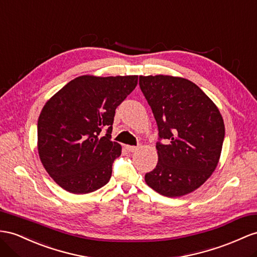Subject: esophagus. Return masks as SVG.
Segmentation results:
<instances>
[{"mask_svg":"<svg viewBox=\"0 0 257 257\" xmlns=\"http://www.w3.org/2000/svg\"><path fill=\"white\" fill-rule=\"evenodd\" d=\"M139 149L138 147H133V146H126V150L129 151V152H136V151Z\"/></svg>","mask_w":257,"mask_h":257,"instance_id":"esophagus-1","label":"esophagus"}]
</instances>
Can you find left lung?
Masks as SVG:
<instances>
[{
	"mask_svg": "<svg viewBox=\"0 0 257 257\" xmlns=\"http://www.w3.org/2000/svg\"><path fill=\"white\" fill-rule=\"evenodd\" d=\"M139 84L152 108L161 139L156 168L146 175L157 193L179 197L193 192L216 169L225 123L216 104L195 83L167 75L140 76Z\"/></svg>",
	"mask_w": 257,
	"mask_h": 257,
	"instance_id": "obj_1",
	"label": "left lung"
}]
</instances>
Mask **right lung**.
<instances>
[{"label":"right lung","mask_w":257,"mask_h":257,"mask_svg":"<svg viewBox=\"0 0 257 257\" xmlns=\"http://www.w3.org/2000/svg\"><path fill=\"white\" fill-rule=\"evenodd\" d=\"M138 84V76L83 75L69 81L43 106L38 119V153L58 186L85 194L109 181L121 154L110 141L115 109ZM108 129L105 136L101 130Z\"/></svg>","instance_id":"add662e5"}]
</instances>
